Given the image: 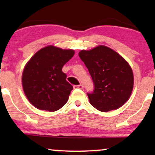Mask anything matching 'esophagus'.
I'll list each match as a JSON object with an SVG mask.
<instances>
[{"mask_svg":"<svg viewBox=\"0 0 155 155\" xmlns=\"http://www.w3.org/2000/svg\"><path fill=\"white\" fill-rule=\"evenodd\" d=\"M74 88L75 89H80V90H82L84 88V86L82 84H79V85H74Z\"/></svg>","mask_w":155,"mask_h":155,"instance_id":"34e87169","label":"esophagus"}]
</instances>
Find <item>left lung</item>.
<instances>
[{
  "instance_id": "left-lung-1",
  "label": "left lung",
  "mask_w": 155,
  "mask_h": 155,
  "mask_svg": "<svg viewBox=\"0 0 155 155\" xmlns=\"http://www.w3.org/2000/svg\"><path fill=\"white\" fill-rule=\"evenodd\" d=\"M79 56L87 68L94 90L90 103L100 111L117 109L128 101L133 88V74L128 62L115 51L100 45L82 50Z\"/></svg>"
}]
</instances>
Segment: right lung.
Segmentation results:
<instances>
[{
  "instance_id": "obj_1",
  "label": "right lung",
  "mask_w": 155,
  "mask_h": 155,
  "mask_svg": "<svg viewBox=\"0 0 155 155\" xmlns=\"http://www.w3.org/2000/svg\"><path fill=\"white\" fill-rule=\"evenodd\" d=\"M75 54L71 49L46 46L25 65L22 83L27 98L40 110L55 111L64 106L73 87L62 68Z\"/></svg>"
}]
</instances>
